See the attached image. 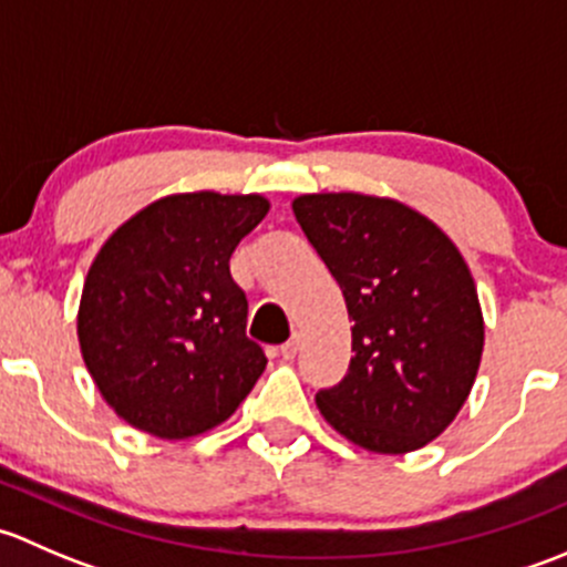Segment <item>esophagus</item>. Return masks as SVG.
Here are the masks:
<instances>
[{"mask_svg": "<svg viewBox=\"0 0 567 567\" xmlns=\"http://www.w3.org/2000/svg\"><path fill=\"white\" fill-rule=\"evenodd\" d=\"M299 348H301V337L293 334L288 342H285L282 348H279V357L288 359V362H290V359H296V353H299Z\"/></svg>", "mask_w": 567, "mask_h": 567, "instance_id": "esophagus-1", "label": "esophagus"}]
</instances>
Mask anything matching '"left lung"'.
Returning <instances> with one entry per match:
<instances>
[{"label":"left lung","instance_id":"8db88e82","mask_svg":"<svg viewBox=\"0 0 567 567\" xmlns=\"http://www.w3.org/2000/svg\"><path fill=\"white\" fill-rule=\"evenodd\" d=\"M293 214L353 320L351 364L316 394L320 416L368 453L425 447L458 416L483 359V307L461 249L379 194H301Z\"/></svg>","mask_w":567,"mask_h":567}]
</instances>
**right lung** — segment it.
I'll list each match as a JSON object with an SVG mask.
<instances>
[{"label": "right lung", "instance_id": "right-lung-1", "mask_svg": "<svg viewBox=\"0 0 567 567\" xmlns=\"http://www.w3.org/2000/svg\"><path fill=\"white\" fill-rule=\"evenodd\" d=\"M268 208L262 194H167L99 249L79 301V348L131 427L164 442L203 436L260 379L266 357L247 337L230 255Z\"/></svg>", "mask_w": 567, "mask_h": 567}]
</instances>
